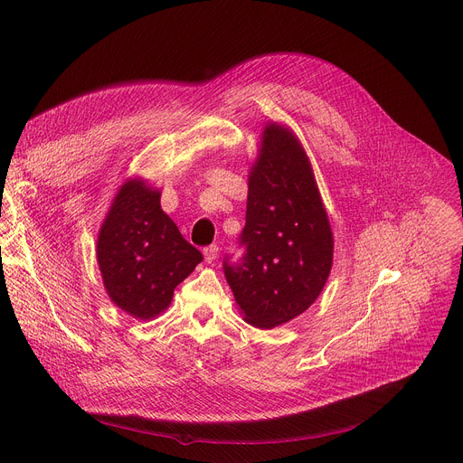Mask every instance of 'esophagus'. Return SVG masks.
Returning a JSON list of instances; mask_svg holds the SVG:
<instances>
[{"label":"esophagus","mask_w":463,"mask_h":463,"mask_svg":"<svg viewBox=\"0 0 463 463\" xmlns=\"http://www.w3.org/2000/svg\"><path fill=\"white\" fill-rule=\"evenodd\" d=\"M203 256L207 263H213L218 258V245H209L203 249Z\"/></svg>","instance_id":"esophagus-1"}]
</instances>
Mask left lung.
<instances>
[{"instance_id":"obj_1","label":"left lung","mask_w":463,"mask_h":463,"mask_svg":"<svg viewBox=\"0 0 463 463\" xmlns=\"http://www.w3.org/2000/svg\"><path fill=\"white\" fill-rule=\"evenodd\" d=\"M245 254L225 279L243 320L282 326L320 295L334 266V232L309 157L293 131L268 122L249 172Z\"/></svg>"}]
</instances>
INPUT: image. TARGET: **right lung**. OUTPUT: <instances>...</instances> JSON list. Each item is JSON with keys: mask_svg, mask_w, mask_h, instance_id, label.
<instances>
[{"mask_svg": "<svg viewBox=\"0 0 463 463\" xmlns=\"http://www.w3.org/2000/svg\"><path fill=\"white\" fill-rule=\"evenodd\" d=\"M203 260L161 209V190L126 179L100 225L97 261L111 302L139 320L161 315L174 289Z\"/></svg>", "mask_w": 463, "mask_h": 463, "instance_id": "add662e5", "label": "right lung"}]
</instances>
